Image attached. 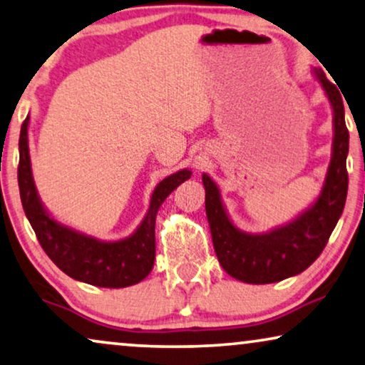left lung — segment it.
<instances>
[{
    "instance_id": "8db88e82",
    "label": "left lung",
    "mask_w": 365,
    "mask_h": 365,
    "mask_svg": "<svg viewBox=\"0 0 365 365\" xmlns=\"http://www.w3.org/2000/svg\"><path fill=\"white\" fill-rule=\"evenodd\" d=\"M334 110V150L321 197L314 207L296 222L266 235L241 233L230 222L220 200L217 185L203 175L207 190L205 208L212 230L215 253L230 276L250 284H268L299 274L314 263L326 248L332 230L341 218L347 197L349 175L346 158L349 130L344 119L342 92L317 71Z\"/></svg>"
}]
</instances>
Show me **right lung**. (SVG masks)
<instances>
[{
	"instance_id": "1",
	"label": "right lung",
	"mask_w": 365,
	"mask_h": 365,
	"mask_svg": "<svg viewBox=\"0 0 365 365\" xmlns=\"http://www.w3.org/2000/svg\"><path fill=\"white\" fill-rule=\"evenodd\" d=\"M28 122L29 117L24 119L19 133V195L24 213L46 255L61 271L82 283L101 287L137 284L150 273L155 261V217L158 208L178 185L190 178V172L180 170L157 185L147 217L130 238L115 243H102L61 227L46 213L31 177Z\"/></svg>"
}]
</instances>
